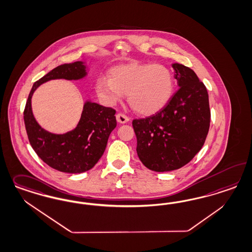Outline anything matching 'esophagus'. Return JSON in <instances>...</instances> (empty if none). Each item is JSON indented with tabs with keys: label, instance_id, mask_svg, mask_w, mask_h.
Listing matches in <instances>:
<instances>
[{
	"label": "esophagus",
	"instance_id": "1",
	"mask_svg": "<svg viewBox=\"0 0 252 252\" xmlns=\"http://www.w3.org/2000/svg\"><path fill=\"white\" fill-rule=\"evenodd\" d=\"M116 118H117V122H120V123H126V122H129V120H130L126 115H124L123 113L117 114Z\"/></svg>",
	"mask_w": 252,
	"mask_h": 252
}]
</instances>
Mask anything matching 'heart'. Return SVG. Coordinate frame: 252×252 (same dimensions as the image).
<instances>
[{
    "instance_id": "obj_1",
    "label": "heart",
    "mask_w": 252,
    "mask_h": 252,
    "mask_svg": "<svg viewBox=\"0 0 252 252\" xmlns=\"http://www.w3.org/2000/svg\"><path fill=\"white\" fill-rule=\"evenodd\" d=\"M174 91L173 76L161 64L119 65L95 82V93L107 106H114L128 94L130 107L137 113L151 115L162 109Z\"/></svg>"
}]
</instances>
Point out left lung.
<instances>
[{"label":"left lung","mask_w":252,"mask_h":252,"mask_svg":"<svg viewBox=\"0 0 252 252\" xmlns=\"http://www.w3.org/2000/svg\"><path fill=\"white\" fill-rule=\"evenodd\" d=\"M179 89L158 112L132 121L140 160L151 171H174L202 148L211 122L206 86L188 66L174 63Z\"/></svg>","instance_id":"left-lung-1"}]
</instances>
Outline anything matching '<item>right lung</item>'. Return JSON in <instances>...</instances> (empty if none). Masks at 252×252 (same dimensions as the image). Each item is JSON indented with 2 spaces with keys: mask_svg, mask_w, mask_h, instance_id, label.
Masks as SVG:
<instances>
[{
  "mask_svg": "<svg viewBox=\"0 0 252 252\" xmlns=\"http://www.w3.org/2000/svg\"><path fill=\"white\" fill-rule=\"evenodd\" d=\"M87 75L82 61L58 65L33 84L24 110V122L33 150L51 168L67 173L91 170L103 156L107 140L117 126L111 107L86 101L81 120L74 130L63 134L49 132L36 122L32 108L33 93L42 83L51 80H81Z\"/></svg>",
  "mask_w": 252,
  "mask_h": 252,
  "instance_id": "obj_1",
  "label": "right lung"
}]
</instances>
